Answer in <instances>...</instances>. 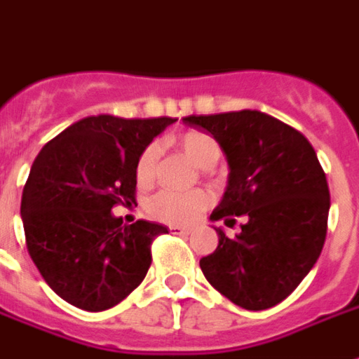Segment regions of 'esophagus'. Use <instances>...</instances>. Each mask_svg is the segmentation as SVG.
Instances as JSON below:
<instances>
[{
    "label": "esophagus",
    "instance_id": "34e87169",
    "mask_svg": "<svg viewBox=\"0 0 359 359\" xmlns=\"http://www.w3.org/2000/svg\"><path fill=\"white\" fill-rule=\"evenodd\" d=\"M169 231H171L172 234H184V236H188V234L192 233L190 229H184V226H179V225H169Z\"/></svg>",
    "mask_w": 359,
    "mask_h": 359
}]
</instances>
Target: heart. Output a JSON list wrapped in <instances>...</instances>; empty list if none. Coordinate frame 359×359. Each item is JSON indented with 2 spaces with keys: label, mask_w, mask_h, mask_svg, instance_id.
Masks as SVG:
<instances>
[{
  "label": "heart",
  "mask_w": 359,
  "mask_h": 359,
  "mask_svg": "<svg viewBox=\"0 0 359 359\" xmlns=\"http://www.w3.org/2000/svg\"><path fill=\"white\" fill-rule=\"evenodd\" d=\"M180 149L187 154L196 165L203 169L213 167L221 157V146L210 134L200 130H190L179 138ZM157 165V146L149 144L142 149L138 163H136V179L140 184H149L156 177ZM211 198L205 190H159L148 200V213L151 217L159 219L171 225H190L210 208Z\"/></svg>",
  "instance_id": "b5f03b06"
}]
</instances>
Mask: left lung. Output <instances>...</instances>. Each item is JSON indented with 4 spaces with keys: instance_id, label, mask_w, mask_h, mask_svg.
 <instances>
[{
    "instance_id": "left-lung-1",
    "label": "left lung",
    "mask_w": 359,
    "mask_h": 359,
    "mask_svg": "<svg viewBox=\"0 0 359 359\" xmlns=\"http://www.w3.org/2000/svg\"><path fill=\"white\" fill-rule=\"evenodd\" d=\"M182 123L210 133L231 167L223 202L211 213L217 250L200 259L213 288L250 311L277 306L316 265L327 236L331 196L316 149L306 136L262 111L190 115Z\"/></svg>"
}]
</instances>
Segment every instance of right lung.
Masks as SVG:
<instances>
[{"mask_svg": "<svg viewBox=\"0 0 359 359\" xmlns=\"http://www.w3.org/2000/svg\"><path fill=\"white\" fill-rule=\"evenodd\" d=\"M171 117H86L50 140L32 163L20 215L27 250L51 290L71 306L103 311L123 302L151 265L163 225H123L111 210L136 202L142 149Z\"/></svg>", "mask_w": 359, "mask_h": 359, "instance_id": "add662e5", "label": "right lung"}]
</instances>
